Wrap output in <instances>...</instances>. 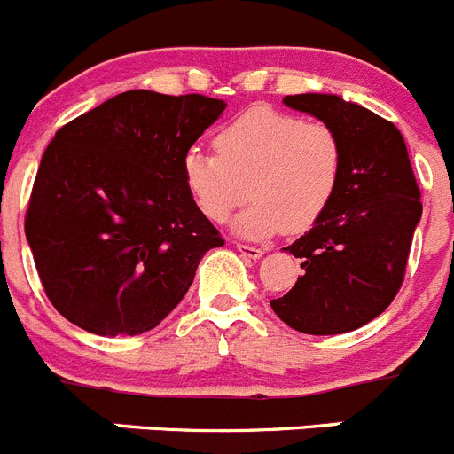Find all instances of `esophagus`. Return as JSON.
I'll use <instances>...</instances> for the list:
<instances>
[{
  "instance_id": "obj_1",
  "label": "esophagus",
  "mask_w": 454,
  "mask_h": 454,
  "mask_svg": "<svg viewBox=\"0 0 454 454\" xmlns=\"http://www.w3.org/2000/svg\"><path fill=\"white\" fill-rule=\"evenodd\" d=\"M236 249L240 251V254L245 255V258H249V260H258V258H262V255H264V251L260 249V247H251V245H236Z\"/></svg>"
}]
</instances>
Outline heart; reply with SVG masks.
Returning a JSON list of instances; mask_svg holds the SVG:
<instances>
[{
	"instance_id": "b5f03b06",
	"label": "heart",
	"mask_w": 454,
	"mask_h": 454,
	"mask_svg": "<svg viewBox=\"0 0 454 454\" xmlns=\"http://www.w3.org/2000/svg\"><path fill=\"white\" fill-rule=\"evenodd\" d=\"M214 143L218 154L187 150L183 178L200 212L214 223H225L254 196L233 221L238 236L307 231L340 190L342 141L320 121L258 106L223 128Z\"/></svg>"
}]
</instances>
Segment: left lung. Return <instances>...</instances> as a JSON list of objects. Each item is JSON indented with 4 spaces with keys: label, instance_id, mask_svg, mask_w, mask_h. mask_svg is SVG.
<instances>
[{
    "label": "left lung",
    "instance_id": "8db88e82",
    "mask_svg": "<svg viewBox=\"0 0 454 454\" xmlns=\"http://www.w3.org/2000/svg\"><path fill=\"white\" fill-rule=\"evenodd\" d=\"M282 103L335 129L344 168L325 216L285 247L304 271L271 309L300 333L356 331L393 302L421 221L406 143L390 121L340 94H294Z\"/></svg>",
    "mask_w": 454,
    "mask_h": 454
}]
</instances>
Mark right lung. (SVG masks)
Instances as JSON below:
<instances>
[{
  "label": "right lung",
  "mask_w": 454,
  "mask_h": 454,
  "mask_svg": "<svg viewBox=\"0 0 454 454\" xmlns=\"http://www.w3.org/2000/svg\"><path fill=\"white\" fill-rule=\"evenodd\" d=\"M227 107L129 90L76 116L43 152L26 240L52 307L94 335L154 329L225 240L192 199L183 159Z\"/></svg>",
  "instance_id": "right-lung-1"
}]
</instances>
